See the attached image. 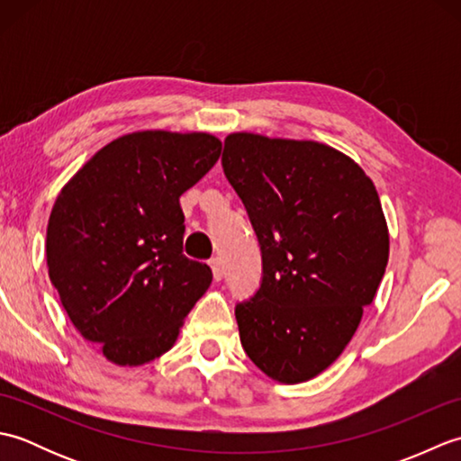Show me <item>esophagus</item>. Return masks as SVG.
Here are the masks:
<instances>
[{
  "mask_svg": "<svg viewBox=\"0 0 461 461\" xmlns=\"http://www.w3.org/2000/svg\"><path fill=\"white\" fill-rule=\"evenodd\" d=\"M210 267H212V273H213V279L221 281L223 279V263H221V259L220 258L210 259Z\"/></svg>",
  "mask_w": 461,
  "mask_h": 461,
  "instance_id": "34e87169",
  "label": "esophagus"
}]
</instances>
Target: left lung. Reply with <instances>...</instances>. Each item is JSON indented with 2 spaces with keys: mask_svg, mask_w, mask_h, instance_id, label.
<instances>
[{
  "mask_svg": "<svg viewBox=\"0 0 461 461\" xmlns=\"http://www.w3.org/2000/svg\"><path fill=\"white\" fill-rule=\"evenodd\" d=\"M221 168L261 249L259 289L236 305L241 347L287 384L330 366L376 295L388 230L375 184L330 146L238 132Z\"/></svg>",
  "mask_w": 461,
  "mask_h": 461,
  "instance_id": "8db88e82",
  "label": "left lung"
}]
</instances>
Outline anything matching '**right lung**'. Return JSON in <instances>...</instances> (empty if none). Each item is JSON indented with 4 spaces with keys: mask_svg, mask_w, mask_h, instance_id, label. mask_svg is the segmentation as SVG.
Here are the masks:
<instances>
[{
    "mask_svg": "<svg viewBox=\"0 0 461 461\" xmlns=\"http://www.w3.org/2000/svg\"><path fill=\"white\" fill-rule=\"evenodd\" d=\"M212 134L144 131L96 152L57 195L49 279L85 340L114 365L158 358L212 283L184 256L180 195L218 162Z\"/></svg>",
    "mask_w": 461,
    "mask_h": 461,
    "instance_id": "add662e5",
    "label": "right lung"
}]
</instances>
